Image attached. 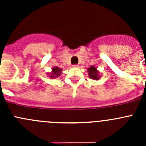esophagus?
<instances>
[{"label": "esophagus", "mask_w": 146, "mask_h": 146, "mask_svg": "<svg viewBox=\"0 0 146 146\" xmlns=\"http://www.w3.org/2000/svg\"><path fill=\"white\" fill-rule=\"evenodd\" d=\"M78 66H79L77 65V64H76V65H73V67H74V68H77Z\"/></svg>", "instance_id": "1"}]
</instances>
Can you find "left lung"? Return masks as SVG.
Here are the masks:
<instances>
[{"instance_id": "left-lung-1", "label": "left lung", "mask_w": 146, "mask_h": 146, "mask_svg": "<svg viewBox=\"0 0 146 146\" xmlns=\"http://www.w3.org/2000/svg\"><path fill=\"white\" fill-rule=\"evenodd\" d=\"M88 76L91 79L94 80H99L101 78V74L99 70H97V68L94 66H90L88 69Z\"/></svg>"}]
</instances>
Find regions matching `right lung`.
<instances>
[{
	"label": "right lung",
	"instance_id": "right-lung-1",
	"mask_svg": "<svg viewBox=\"0 0 146 146\" xmlns=\"http://www.w3.org/2000/svg\"><path fill=\"white\" fill-rule=\"evenodd\" d=\"M62 69H60V68H59L58 66H54L52 68L51 72H48L47 74L51 79H55V78H57V77H60Z\"/></svg>",
	"mask_w": 146,
	"mask_h": 146
}]
</instances>
